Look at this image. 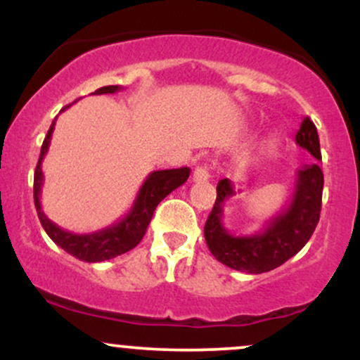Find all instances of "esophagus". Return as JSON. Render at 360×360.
Segmentation results:
<instances>
[{
	"instance_id": "esophagus-1",
	"label": "esophagus",
	"mask_w": 360,
	"mask_h": 360,
	"mask_svg": "<svg viewBox=\"0 0 360 360\" xmlns=\"http://www.w3.org/2000/svg\"><path fill=\"white\" fill-rule=\"evenodd\" d=\"M210 179V167L206 164H201V166H196L193 172V181L194 183H206Z\"/></svg>"
}]
</instances>
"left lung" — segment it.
Here are the masks:
<instances>
[{
    "label": "left lung",
    "mask_w": 360,
    "mask_h": 360,
    "mask_svg": "<svg viewBox=\"0 0 360 360\" xmlns=\"http://www.w3.org/2000/svg\"><path fill=\"white\" fill-rule=\"evenodd\" d=\"M296 143L320 162V139L315 123L303 118ZM240 193V189H238ZM323 172L316 162L303 164L296 172L295 191L281 212L254 235H233L223 225V206L235 196L232 181L221 179L217 186V201L205 225V238L214 259L230 269L262 274L286 262L307 245L320 220Z\"/></svg>",
    "instance_id": "8db88e82"
}]
</instances>
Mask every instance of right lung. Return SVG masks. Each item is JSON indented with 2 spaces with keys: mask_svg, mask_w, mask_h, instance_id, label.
<instances>
[{
  "mask_svg": "<svg viewBox=\"0 0 360 360\" xmlns=\"http://www.w3.org/2000/svg\"><path fill=\"white\" fill-rule=\"evenodd\" d=\"M122 89V86H103V88L94 91V94H113ZM69 106H65V108H69ZM65 108H62V111ZM56 120L57 117L53 118L52 125L47 131V137H45L42 143V150H40V157L39 162H37L34 176L35 208L37 213H39V220L42 223L44 230L60 249H64L68 254L74 255L76 259L84 260V262H103V260H108L117 257V255L125 254V252L134 249V247L143 238L157 205H159L169 193H172L176 188H179L181 184H184L186 181H188L191 169L179 167L150 172V174L147 176V179L143 181V184L140 186L137 198H135L130 212H128L125 217L120 218V220L115 221L113 225L93 233L68 232V230L56 225L52 220H49L47 214L44 213L42 205H40V193H42L44 184L42 160L45 154H47L49 146H51Z\"/></svg>",
  "mask_w": 360,
  "mask_h": 360,
  "instance_id": "add662e5",
  "label": "right lung"
}]
</instances>
